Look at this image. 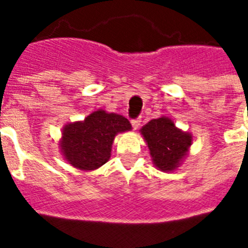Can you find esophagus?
Masks as SVG:
<instances>
[{
	"label": "esophagus",
	"mask_w": 248,
	"mask_h": 248,
	"mask_svg": "<svg viewBox=\"0 0 248 248\" xmlns=\"http://www.w3.org/2000/svg\"><path fill=\"white\" fill-rule=\"evenodd\" d=\"M140 122H141V120H140L139 118H138V119H131L130 120L131 125H133V128H134V129L139 128V126H140Z\"/></svg>",
	"instance_id": "obj_1"
}]
</instances>
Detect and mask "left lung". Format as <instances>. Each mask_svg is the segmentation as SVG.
Returning <instances> with one entry per match:
<instances>
[{"label":"left lung","instance_id":"8db88e82","mask_svg":"<svg viewBox=\"0 0 248 248\" xmlns=\"http://www.w3.org/2000/svg\"><path fill=\"white\" fill-rule=\"evenodd\" d=\"M140 131L148 143L155 166L163 171H172L177 168L192 141L189 133L177 129L166 117L150 120Z\"/></svg>","mask_w":248,"mask_h":248}]
</instances>
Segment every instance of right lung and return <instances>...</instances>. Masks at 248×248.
Wrapping results in <instances>:
<instances>
[{
	"instance_id": "obj_1",
	"label": "right lung",
	"mask_w": 248,
	"mask_h": 248,
	"mask_svg": "<svg viewBox=\"0 0 248 248\" xmlns=\"http://www.w3.org/2000/svg\"><path fill=\"white\" fill-rule=\"evenodd\" d=\"M130 129L126 118L97 110L83 122L65 125L61 149L69 164L82 170H94L109 160L115 135Z\"/></svg>"
}]
</instances>
